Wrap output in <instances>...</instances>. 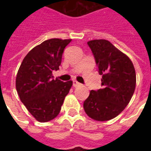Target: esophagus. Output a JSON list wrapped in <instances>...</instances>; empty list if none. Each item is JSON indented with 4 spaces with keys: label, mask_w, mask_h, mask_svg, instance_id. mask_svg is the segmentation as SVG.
<instances>
[{
    "label": "esophagus",
    "mask_w": 151,
    "mask_h": 151,
    "mask_svg": "<svg viewBox=\"0 0 151 151\" xmlns=\"http://www.w3.org/2000/svg\"><path fill=\"white\" fill-rule=\"evenodd\" d=\"M79 85H80V83H79L78 82H77L76 80H73V87H77V86H78Z\"/></svg>",
    "instance_id": "obj_1"
}]
</instances>
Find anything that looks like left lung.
Instances as JSON below:
<instances>
[{
  "mask_svg": "<svg viewBox=\"0 0 151 151\" xmlns=\"http://www.w3.org/2000/svg\"><path fill=\"white\" fill-rule=\"evenodd\" d=\"M87 44L102 75V88L90 92L83 108L93 120H111L123 111L133 96L135 69L129 58L108 40H91Z\"/></svg>",
  "mask_w": 151,
  "mask_h": 151,
  "instance_id": "8db88e82",
  "label": "left lung"
}]
</instances>
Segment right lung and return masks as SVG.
Returning a JSON list of instances; mask_svg holds the SVG:
<instances>
[{"label":"right lung","mask_w":151,"mask_h":151,"mask_svg":"<svg viewBox=\"0 0 151 151\" xmlns=\"http://www.w3.org/2000/svg\"><path fill=\"white\" fill-rule=\"evenodd\" d=\"M71 40L51 39L31 49L22 60L16 78L19 98L29 112L40 122L53 120L60 113L72 81L53 79L62 54Z\"/></svg>","instance_id":"1"}]
</instances>
